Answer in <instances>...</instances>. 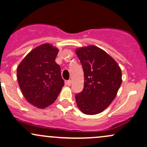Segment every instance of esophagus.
Here are the masks:
<instances>
[{"label": "esophagus", "mask_w": 147, "mask_h": 147, "mask_svg": "<svg viewBox=\"0 0 147 147\" xmlns=\"http://www.w3.org/2000/svg\"><path fill=\"white\" fill-rule=\"evenodd\" d=\"M71 80L67 81L66 82V84L67 86H71Z\"/></svg>", "instance_id": "1"}]
</instances>
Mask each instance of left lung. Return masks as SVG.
<instances>
[{
  "instance_id": "1",
  "label": "left lung",
  "mask_w": 147,
  "mask_h": 147,
  "mask_svg": "<svg viewBox=\"0 0 147 147\" xmlns=\"http://www.w3.org/2000/svg\"><path fill=\"white\" fill-rule=\"evenodd\" d=\"M84 71V89L76 95L78 108L87 115L101 113L111 105L122 83L121 69L106 51L94 45L76 49Z\"/></svg>"
}]
</instances>
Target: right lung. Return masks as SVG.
Instances as JSON below:
<instances>
[{"mask_svg": "<svg viewBox=\"0 0 147 147\" xmlns=\"http://www.w3.org/2000/svg\"><path fill=\"white\" fill-rule=\"evenodd\" d=\"M58 51L49 43L40 45L32 50L17 68V79L24 97L38 108L53 104L64 86L60 67L55 62Z\"/></svg>", "mask_w": 147, "mask_h": 147, "instance_id": "obj_1", "label": "right lung"}]
</instances>
